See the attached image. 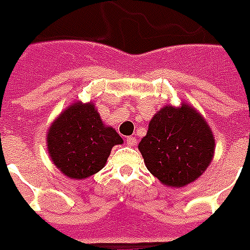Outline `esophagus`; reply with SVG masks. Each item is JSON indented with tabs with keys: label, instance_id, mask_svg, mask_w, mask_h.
Listing matches in <instances>:
<instances>
[{
	"label": "esophagus",
	"instance_id": "obj_1",
	"mask_svg": "<svg viewBox=\"0 0 250 250\" xmlns=\"http://www.w3.org/2000/svg\"><path fill=\"white\" fill-rule=\"evenodd\" d=\"M126 145L130 146V147L136 145V138H134V137H127V138H126Z\"/></svg>",
	"mask_w": 250,
	"mask_h": 250
}]
</instances>
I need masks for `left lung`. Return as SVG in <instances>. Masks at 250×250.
<instances>
[{
  "mask_svg": "<svg viewBox=\"0 0 250 250\" xmlns=\"http://www.w3.org/2000/svg\"><path fill=\"white\" fill-rule=\"evenodd\" d=\"M138 149L147 170L159 182L183 187L207 170L215 153V138L195 108L167 105L150 120Z\"/></svg>",
  "mask_w": 250,
  "mask_h": 250,
  "instance_id": "1",
  "label": "left lung"
}]
</instances>
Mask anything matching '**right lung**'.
<instances>
[{"instance_id":"1","label":"right lung","mask_w":250,"mask_h":250,"mask_svg":"<svg viewBox=\"0 0 250 250\" xmlns=\"http://www.w3.org/2000/svg\"><path fill=\"white\" fill-rule=\"evenodd\" d=\"M124 141L103 124L92 103L69 105L47 132V151L56 167L71 179H85L104 167L110 150Z\"/></svg>"}]
</instances>
